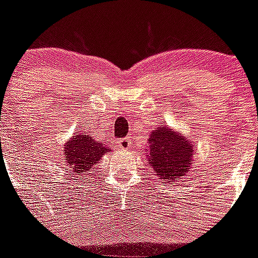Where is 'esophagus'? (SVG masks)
<instances>
[{"instance_id": "esophagus-1", "label": "esophagus", "mask_w": 258, "mask_h": 258, "mask_svg": "<svg viewBox=\"0 0 258 258\" xmlns=\"http://www.w3.org/2000/svg\"><path fill=\"white\" fill-rule=\"evenodd\" d=\"M116 145H117L118 149L129 150L131 149V140L129 138H120V140L116 141Z\"/></svg>"}]
</instances>
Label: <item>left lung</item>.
Masks as SVG:
<instances>
[{"label": "left lung", "instance_id": "left-lung-1", "mask_svg": "<svg viewBox=\"0 0 258 258\" xmlns=\"http://www.w3.org/2000/svg\"><path fill=\"white\" fill-rule=\"evenodd\" d=\"M194 149L169 127L157 129L150 137V164L159 179L179 178L191 165Z\"/></svg>", "mask_w": 258, "mask_h": 258}]
</instances>
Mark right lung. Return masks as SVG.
Listing matches in <instances>:
<instances>
[{"label": "right lung", "instance_id": "obj_1", "mask_svg": "<svg viewBox=\"0 0 258 258\" xmlns=\"http://www.w3.org/2000/svg\"><path fill=\"white\" fill-rule=\"evenodd\" d=\"M64 160L71 168L70 173L74 174L93 169V165L101 160L102 155L107 152V149L106 146L101 145L99 141H94L92 137L77 134L64 146Z\"/></svg>", "mask_w": 258, "mask_h": 258}]
</instances>
